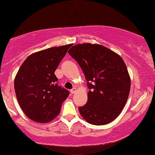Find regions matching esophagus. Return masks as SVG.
Returning <instances> with one entry per match:
<instances>
[{
	"label": "esophagus",
	"mask_w": 155,
	"mask_h": 155,
	"mask_svg": "<svg viewBox=\"0 0 155 155\" xmlns=\"http://www.w3.org/2000/svg\"><path fill=\"white\" fill-rule=\"evenodd\" d=\"M71 91V94H74L76 91V88H75V87L73 88V89H71V91Z\"/></svg>",
	"instance_id": "34e87169"
}]
</instances>
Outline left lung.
Returning <instances> with one entry per match:
<instances>
[{"mask_svg":"<svg viewBox=\"0 0 155 155\" xmlns=\"http://www.w3.org/2000/svg\"><path fill=\"white\" fill-rule=\"evenodd\" d=\"M83 71L88 101L79 107L88 123L104 125L114 120L126 104L131 79L122 58L100 44L89 43L73 46L68 51Z\"/></svg>","mask_w":155,"mask_h":155,"instance_id":"1","label":"left lung"}]
</instances>
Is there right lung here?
Wrapping results in <instances>:
<instances>
[{
	"mask_svg": "<svg viewBox=\"0 0 155 155\" xmlns=\"http://www.w3.org/2000/svg\"><path fill=\"white\" fill-rule=\"evenodd\" d=\"M71 45L34 53L18 71L14 80L15 95L21 109L31 120L49 122L60 113L69 91L58 85L54 72Z\"/></svg>",
	"mask_w": 155,
	"mask_h": 155,
	"instance_id": "add662e5",
	"label": "right lung"
}]
</instances>
